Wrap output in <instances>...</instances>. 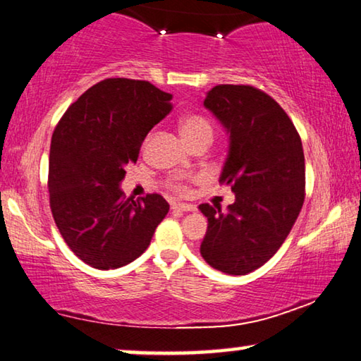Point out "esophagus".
Returning a JSON list of instances; mask_svg holds the SVG:
<instances>
[{
    "mask_svg": "<svg viewBox=\"0 0 361 361\" xmlns=\"http://www.w3.org/2000/svg\"><path fill=\"white\" fill-rule=\"evenodd\" d=\"M173 209L178 210V212H196V205L178 202V204H173Z\"/></svg>",
    "mask_w": 361,
    "mask_h": 361,
    "instance_id": "obj_1",
    "label": "esophagus"
}]
</instances>
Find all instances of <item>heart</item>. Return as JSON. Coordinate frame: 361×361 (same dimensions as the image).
Returning a JSON list of instances; mask_svg holds the SVG:
<instances>
[{"label":"heart","mask_w":361,"mask_h":361,"mask_svg":"<svg viewBox=\"0 0 361 361\" xmlns=\"http://www.w3.org/2000/svg\"><path fill=\"white\" fill-rule=\"evenodd\" d=\"M180 130L183 138L186 142H191L199 138H210L214 136V128H212L210 122L202 116H188L181 120ZM170 188L180 194L188 192V185L185 176H175L173 180L170 181Z\"/></svg>","instance_id":"obj_1"}]
</instances>
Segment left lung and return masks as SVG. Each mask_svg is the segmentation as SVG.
Here are the masks:
<instances>
[{"label":"left lung","mask_w":361,"mask_h":361,"mask_svg":"<svg viewBox=\"0 0 361 361\" xmlns=\"http://www.w3.org/2000/svg\"><path fill=\"white\" fill-rule=\"evenodd\" d=\"M204 106L230 133L220 183L236 199L225 212L199 205L209 220L201 255L239 276L270 260L293 230L305 199L304 149L293 120L259 88L216 85Z\"/></svg>","instance_id":"obj_1"}]
</instances>
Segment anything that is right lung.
I'll list each match as a JSON object with an SVG mask.
<instances>
[{
    "mask_svg": "<svg viewBox=\"0 0 361 361\" xmlns=\"http://www.w3.org/2000/svg\"><path fill=\"white\" fill-rule=\"evenodd\" d=\"M171 94L145 80L106 78L67 109L49 151L48 190L54 221L80 260L120 268L145 252L169 214L160 194L125 197V167L136 164L146 135L171 111Z\"/></svg>",
    "mask_w": 361,
    "mask_h": 361,
    "instance_id": "right-lung-1",
    "label": "right lung"
}]
</instances>
